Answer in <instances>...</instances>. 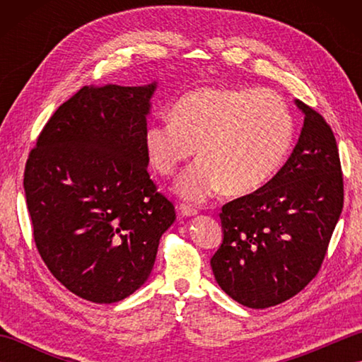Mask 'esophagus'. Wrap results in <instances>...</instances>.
<instances>
[{
  "label": "esophagus",
  "mask_w": 362,
  "mask_h": 362,
  "mask_svg": "<svg viewBox=\"0 0 362 362\" xmlns=\"http://www.w3.org/2000/svg\"><path fill=\"white\" fill-rule=\"evenodd\" d=\"M179 210H180V213L183 214V216H187V218L196 216V214H197V210L193 209V206H191V205H187V204H180L179 205Z\"/></svg>",
  "instance_id": "obj_1"
}]
</instances>
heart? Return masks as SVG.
I'll use <instances>...</instances> for the list:
<instances>
[{"label": "heart", "instance_id": "b5f03b06", "mask_svg": "<svg viewBox=\"0 0 362 362\" xmlns=\"http://www.w3.org/2000/svg\"><path fill=\"white\" fill-rule=\"evenodd\" d=\"M294 140V119L283 99L255 88L199 87L180 96L171 118L152 122L144 144L153 168L171 175L197 151L175 191L204 202L219 189L245 196L280 171Z\"/></svg>", "mask_w": 362, "mask_h": 362}]
</instances>
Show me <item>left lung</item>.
<instances>
[{
	"label": "left lung",
	"mask_w": 362,
	"mask_h": 362,
	"mask_svg": "<svg viewBox=\"0 0 362 362\" xmlns=\"http://www.w3.org/2000/svg\"><path fill=\"white\" fill-rule=\"evenodd\" d=\"M303 127L286 163L264 187L222 206V244L211 257L221 289L264 310L298 294L319 272L344 205L332 127L296 99Z\"/></svg>",
	"instance_id": "left-lung-1"
}]
</instances>
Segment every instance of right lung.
<instances>
[{
  "label": "right lung",
  "mask_w": 362,
  "mask_h": 362,
  "mask_svg": "<svg viewBox=\"0 0 362 362\" xmlns=\"http://www.w3.org/2000/svg\"><path fill=\"white\" fill-rule=\"evenodd\" d=\"M157 81L83 87L59 107L25 169L34 241L73 294L115 303L149 279L174 205L149 179L144 135Z\"/></svg>",
  "instance_id": "1"
}]
</instances>
